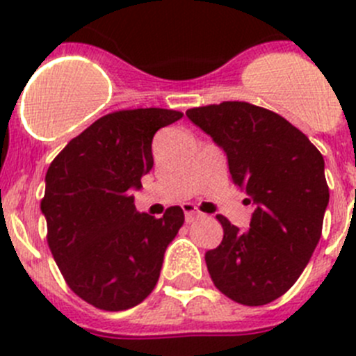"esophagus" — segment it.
<instances>
[{
    "instance_id": "1",
    "label": "esophagus",
    "mask_w": 356,
    "mask_h": 356,
    "mask_svg": "<svg viewBox=\"0 0 356 356\" xmlns=\"http://www.w3.org/2000/svg\"><path fill=\"white\" fill-rule=\"evenodd\" d=\"M182 210H184V217H186V222H188V224H191V222H195L196 218L201 217L198 208L193 207V204H184V207H182Z\"/></svg>"
}]
</instances>
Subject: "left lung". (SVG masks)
Listing matches in <instances>:
<instances>
[{
	"instance_id": "left-lung-1",
	"label": "left lung",
	"mask_w": 356,
	"mask_h": 356,
	"mask_svg": "<svg viewBox=\"0 0 356 356\" xmlns=\"http://www.w3.org/2000/svg\"><path fill=\"white\" fill-rule=\"evenodd\" d=\"M186 115L224 148L232 182L254 203L246 231L217 215L224 238L204 253L208 274L236 303H270L298 281L322 236L324 156L284 117L251 103L222 102Z\"/></svg>"
}]
</instances>
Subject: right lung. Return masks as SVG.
I'll return each mask as SVG.
<instances>
[{
    "label": "right lung",
    "instance_id": "obj_1",
    "mask_svg": "<svg viewBox=\"0 0 356 356\" xmlns=\"http://www.w3.org/2000/svg\"><path fill=\"white\" fill-rule=\"evenodd\" d=\"M179 118L182 111L165 108L111 111L46 172L48 246L68 288L99 310H127L152 293L165 250L184 224L181 207L156 218L138 213L131 196L153 167L155 132Z\"/></svg>",
    "mask_w": 356,
    "mask_h": 356
}]
</instances>
